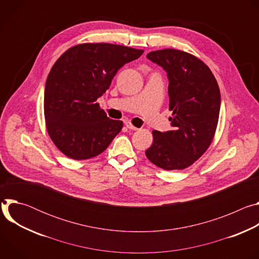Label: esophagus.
<instances>
[{"label":"esophagus","mask_w":259,"mask_h":259,"mask_svg":"<svg viewBox=\"0 0 259 259\" xmlns=\"http://www.w3.org/2000/svg\"><path fill=\"white\" fill-rule=\"evenodd\" d=\"M125 126H126L128 129H130V130H138V128L135 127V126H133L130 122H125Z\"/></svg>","instance_id":"34e87169"}]
</instances>
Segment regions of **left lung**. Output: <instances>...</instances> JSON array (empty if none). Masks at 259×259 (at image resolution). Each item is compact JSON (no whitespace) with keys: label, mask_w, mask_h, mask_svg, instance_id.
<instances>
[{"label":"left lung","mask_w":259,"mask_h":259,"mask_svg":"<svg viewBox=\"0 0 259 259\" xmlns=\"http://www.w3.org/2000/svg\"><path fill=\"white\" fill-rule=\"evenodd\" d=\"M166 72L170 131H153L145 156L165 170H180L197 161L212 142L220 110V91L210 68L194 55L164 49L146 55Z\"/></svg>","instance_id":"8db88e82"}]
</instances>
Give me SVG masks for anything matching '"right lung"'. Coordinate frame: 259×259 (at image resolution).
<instances>
[{
  "mask_svg": "<svg viewBox=\"0 0 259 259\" xmlns=\"http://www.w3.org/2000/svg\"><path fill=\"white\" fill-rule=\"evenodd\" d=\"M143 50L107 43H87L65 51L52 66L45 86L47 131L66 157L98 156L120 133L123 122L109 119L96 102L118 70Z\"/></svg>",
  "mask_w": 259,
  "mask_h": 259,
  "instance_id": "add662e5",
  "label": "right lung"
}]
</instances>
